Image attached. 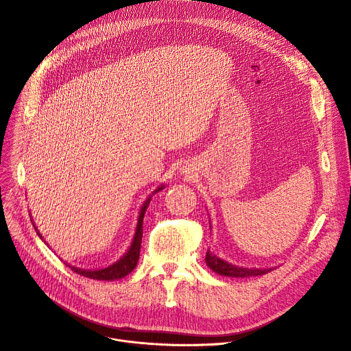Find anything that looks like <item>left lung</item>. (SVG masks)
Instances as JSON below:
<instances>
[{
	"mask_svg": "<svg viewBox=\"0 0 351 351\" xmlns=\"http://www.w3.org/2000/svg\"><path fill=\"white\" fill-rule=\"evenodd\" d=\"M212 230V228H210ZM206 264L210 269H213L219 275L224 276H231V278H249V276H257V275H264L269 271L274 269V267L269 268H250V267H239L235 264H231L217 254L212 253L207 250L206 253Z\"/></svg>",
	"mask_w": 351,
	"mask_h": 351,
	"instance_id": "left-lung-1",
	"label": "left lung"
}]
</instances>
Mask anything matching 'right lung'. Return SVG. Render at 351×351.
<instances>
[{
	"label": "right lung",
	"instance_id": "obj_1",
	"mask_svg": "<svg viewBox=\"0 0 351 351\" xmlns=\"http://www.w3.org/2000/svg\"><path fill=\"white\" fill-rule=\"evenodd\" d=\"M165 188V185L162 184L159 188H156L154 193L162 191ZM152 195L148 196V199L144 202L141 210H139V215H138V221H136V227H135V234H134V238H132V242L128 247V250L113 264L105 267V268H101V269H83V268H77V267H72L69 265L70 268H72L76 274H80L83 276H87V278H91V279H98V281H114V279H120V278H124L125 275H128L136 265L138 263V258H139V250H141V241H143V223H144V215L147 212V208L149 206V202L152 199ZM34 226V224H33ZM36 228V226H34ZM37 231V228H36ZM38 237L41 239H44L41 237V234L37 231Z\"/></svg>",
	"mask_w": 351,
	"mask_h": 351
}]
</instances>
